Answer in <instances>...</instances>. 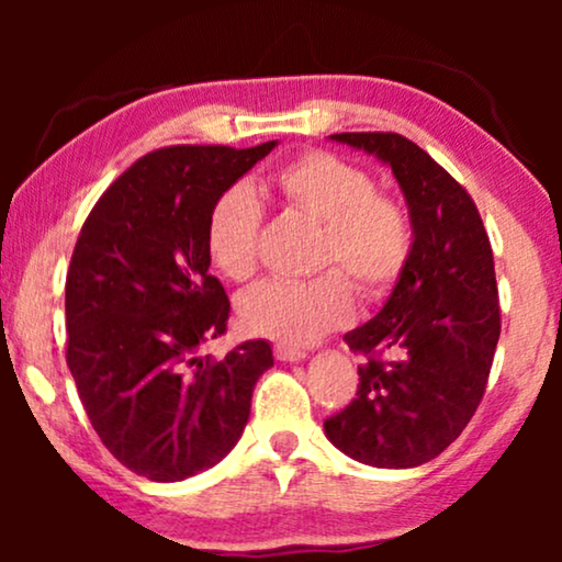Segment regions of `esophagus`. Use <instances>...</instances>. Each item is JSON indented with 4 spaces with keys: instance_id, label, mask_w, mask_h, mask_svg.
<instances>
[{
    "instance_id": "34e87169",
    "label": "esophagus",
    "mask_w": 562,
    "mask_h": 562,
    "mask_svg": "<svg viewBox=\"0 0 562 562\" xmlns=\"http://www.w3.org/2000/svg\"><path fill=\"white\" fill-rule=\"evenodd\" d=\"M273 356L279 360H302L306 358L304 348H296V345H273Z\"/></svg>"
}]
</instances>
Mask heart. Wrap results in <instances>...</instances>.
Returning <instances> with one entry per match:
<instances>
[{"mask_svg": "<svg viewBox=\"0 0 562 562\" xmlns=\"http://www.w3.org/2000/svg\"><path fill=\"white\" fill-rule=\"evenodd\" d=\"M291 210L322 222L314 268L337 272L310 281H263L240 296L243 325L260 337L304 345L342 327L352 314V286L381 299L402 279L414 250L409 212L375 191L373 176L335 153L310 150L273 176ZM263 204L235 183L222 191L206 217V256L229 281H248L258 268Z\"/></svg>", "mask_w": 562, "mask_h": 562, "instance_id": "heart-1", "label": "heart"}]
</instances>
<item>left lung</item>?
<instances>
[{
  "mask_svg": "<svg viewBox=\"0 0 562 562\" xmlns=\"http://www.w3.org/2000/svg\"><path fill=\"white\" fill-rule=\"evenodd\" d=\"M329 137L391 166L414 250L383 310L345 335L366 360L356 398L325 419V432L366 465L414 468L458 440L486 391L502 333L494 252L471 194L409 137Z\"/></svg>",
  "mask_w": 562,
  "mask_h": 562,
  "instance_id": "8db88e82",
  "label": "left lung"
}]
</instances>
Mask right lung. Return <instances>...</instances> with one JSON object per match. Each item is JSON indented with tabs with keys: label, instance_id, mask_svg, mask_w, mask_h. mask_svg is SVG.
Here are the masks:
<instances>
[{
	"label": "right lung",
	"instance_id": "right-lung-1",
	"mask_svg": "<svg viewBox=\"0 0 562 562\" xmlns=\"http://www.w3.org/2000/svg\"><path fill=\"white\" fill-rule=\"evenodd\" d=\"M276 148L171 145L99 196L66 276V363L91 427L122 465L183 481L240 440L252 389L273 366L250 340L222 360L199 348L227 329L210 273L206 217L222 191Z\"/></svg>",
	"mask_w": 562,
	"mask_h": 562
}]
</instances>
